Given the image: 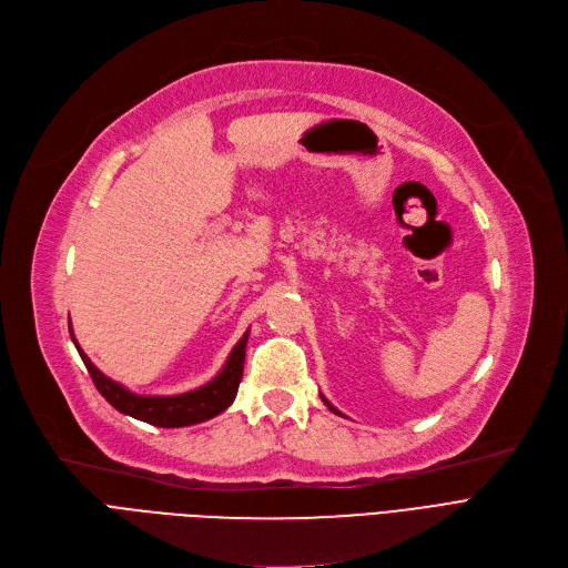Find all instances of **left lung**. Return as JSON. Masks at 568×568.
<instances>
[{
	"label": "left lung",
	"instance_id": "8db88e82",
	"mask_svg": "<svg viewBox=\"0 0 568 568\" xmlns=\"http://www.w3.org/2000/svg\"><path fill=\"white\" fill-rule=\"evenodd\" d=\"M322 400H324V405H326V407H329V409H332V412H336V414H341V412H338V409H336V407H334V405H332V403H329V400H326V398H324V396H322Z\"/></svg>",
	"mask_w": 568,
	"mask_h": 568
}]
</instances>
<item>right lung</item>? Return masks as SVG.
I'll list each match as a JSON object with an SVG mask.
<instances>
[{"label":"right lung","instance_id":"1","mask_svg":"<svg viewBox=\"0 0 568 568\" xmlns=\"http://www.w3.org/2000/svg\"><path fill=\"white\" fill-rule=\"evenodd\" d=\"M71 338L80 352V359L84 362L89 375H92L99 394L114 409L159 428H182V426H193V424L212 419V416L221 414L232 405L239 389V382H242V375H244L248 332L232 347L223 371L212 382L202 384L200 389L179 394V396H138L129 392L126 386L110 379L92 364V359H89V356L82 352V347L78 345L73 332H71Z\"/></svg>","mask_w":568,"mask_h":568}]
</instances>
